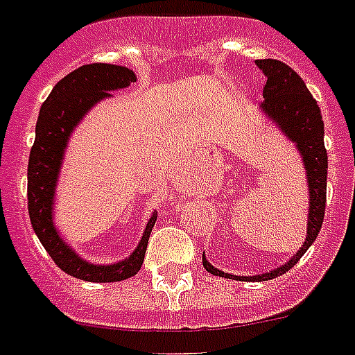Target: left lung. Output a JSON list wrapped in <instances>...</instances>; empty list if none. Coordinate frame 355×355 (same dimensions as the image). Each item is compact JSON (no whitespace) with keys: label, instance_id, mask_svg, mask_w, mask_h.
I'll return each mask as SVG.
<instances>
[{"label":"left lung","instance_id":"obj_1","mask_svg":"<svg viewBox=\"0 0 355 355\" xmlns=\"http://www.w3.org/2000/svg\"><path fill=\"white\" fill-rule=\"evenodd\" d=\"M256 64L267 77L263 86V103L261 108L272 119L282 132L287 133L288 139L296 142L297 150L302 153L306 168V180L311 189V209H309V223H306V240L303 247L285 265L278 269L265 272L261 276H233L214 269L209 261L202 256V263L205 270L214 276H222L229 279H252V282H265L276 276H282L291 270L300 261L306 249L314 243L323 225L324 205H327V169L329 159L324 150V126L321 119L320 106L305 86L303 79L285 62L278 59H256Z\"/></svg>","mask_w":355,"mask_h":355}]
</instances>
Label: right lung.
I'll use <instances>...</instances> for the list:
<instances>
[{"mask_svg":"<svg viewBox=\"0 0 355 355\" xmlns=\"http://www.w3.org/2000/svg\"><path fill=\"white\" fill-rule=\"evenodd\" d=\"M135 81V73L130 68L104 62L85 64L70 71L53 86V90L41 106L35 124V141L28 157L26 175L31 223L53 263L73 278L85 282L112 284L135 276L142 267L148 240L157 220L153 214L133 254L128 260L113 265H94L81 260L59 238L52 222L53 189L71 130L97 101L108 97L110 90L126 88Z\"/></svg>","mask_w":355,"mask_h":355,"instance_id":"obj_1","label":"right lung"}]
</instances>
